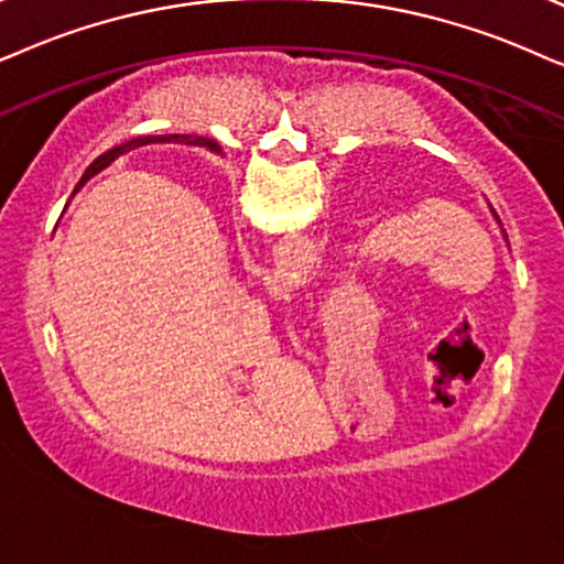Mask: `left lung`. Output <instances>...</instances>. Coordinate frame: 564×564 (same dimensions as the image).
<instances>
[{"label": "left lung", "mask_w": 564, "mask_h": 564, "mask_svg": "<svg viewBox=\"0 0 564 564\" xmlns=\"http://www.w3.org/2000/svg\"><path fill=\"white\" fill-rule=\"evenodd\" d=\"M219 154H221V152H219ZM492 216H495V221H498V224H500V219H498V214H495V212H492ZM500 227H502V224H500ZM502 237H506V231H502Z\"/></svg>", "instance_id": "8db88e82"}]
</instances>
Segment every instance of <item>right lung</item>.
Segmentation results:
<instances>
[{"mask_svg":"<svg viewBox=\"0 0 564 564\" xmlns=\"http://www.w3.org/2000/svg\"><path fill=\"white\" fill-rule=\"evenodd\" d=\"M152 141H177V144H204V147L212 149V152H221V147L216 144V141H212V139H204V137H187V133H167V137H141V139H131V141H126V144H120V147H116V149H110V152H105L102 156H97V160L93 162V167L87 170V177L97 175V172L108 167L110 162H116L120 154L131 152L133 147L152 144Z\"/></svg>","mask_w":564,"mask_h":564,"instance_id":"right-lung-1","label":"right lung"}]
</instances>
